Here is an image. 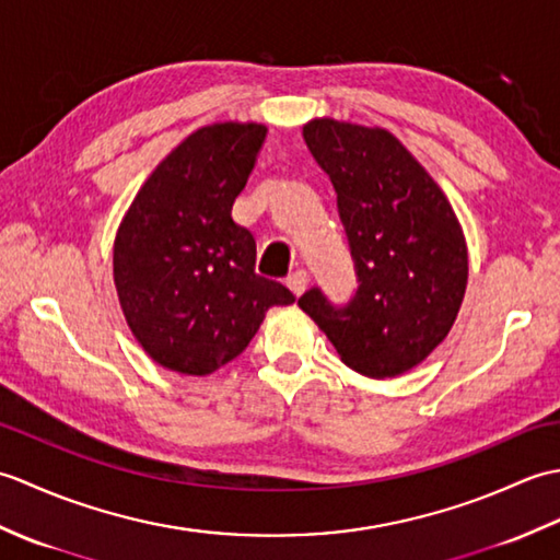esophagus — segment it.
Segmentation results:
<instances>
[{
	"label": "esophagus",
	"mask_w": 560,
	"mask_h": 560,
	"mask_svg": "<svg viewBox=\"0 0 560 560\" xmlns=\"http://www.w3.org/2000/svg\"><path fill=\"white\" fill-rule=\"evenodd\" d=\"M287 287L293 291V295H303V291L307 287V271L305 269L293 271L291 277L287 279Z\"/></svg>",
	"instance_id": "esophagus-1"
}]
</instances>
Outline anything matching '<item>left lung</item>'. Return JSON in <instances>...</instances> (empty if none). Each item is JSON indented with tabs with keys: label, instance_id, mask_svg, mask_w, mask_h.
Wrapping results in <instances>:
<instances>
[{
	"label": "left lung",
	"instance_id": "obj_1",
	"mask_svg": "<svg viewBox=\"0 0 560 560\" xmlns=\"http://www.w3.org/2000/svg\"><path fill=\"white\" fill-rule=\"evenodd\" d=\"M303 137L335 185L359 287L347 303L313 287L299 305L351 371L407 373L447 337L467 289V245L455 211L385 129L313 120Z\"/></svg>",
	"mask_w": 560,
	"mask_h": 560
}]
</instances>
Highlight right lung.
I'll return each mask as SVG.
<instances>
[{
    "instance_id": "1",
    "label": "right lung",
    "mask_w": 560,
    "mask_h": 560,
    "mask_svg": "<svg viewBox=\"0 0 560 560\" xmlns=\"http://www.w3.org/2000/svg\"><path fill=\"white\" fill-rule=\"evenodd\" d=\"M267 127L211 125L187 137L139 189L115 241V287L153 361L209 375L237 359L271 305L295 295L255 271V237L231 217Z\"/></svg>"
}]
</instances>
